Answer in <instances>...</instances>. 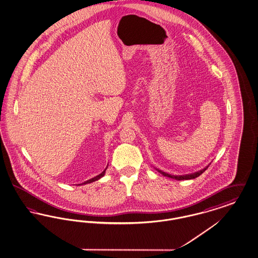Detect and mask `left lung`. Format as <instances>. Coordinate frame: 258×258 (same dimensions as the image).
Returning <instances> with one entry per match:
<instances>
[{
  "label": "left lung",
  "instance_id": "obj_1",
  "mask_svg": "<svg viewBox=\"0 0 258 258\" xmlns=\"http://www.w3.org/2000/svg\"><path fill=\"white\" fill-rule=\"evenodd\" d=\"M207 168H208V166L206 167L205 169H203V170H201V171H199V172H196V173H194V174H189V175H169V174H167L165 172H162V171H160V170H157V171H158L160 174H162V175H164V176H168V177H171V178H175L176 180H183V179H193V178H196L199 175H202Z\"/></svg>",
  "mask_w": 258,
  "mask_h": 258
}]
</instances>
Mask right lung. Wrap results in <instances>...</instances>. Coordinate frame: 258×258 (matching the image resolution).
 I'll list each match as a JSON object with an SVG mask.
<instances>
[{
  "mask_svg": "<svg viewBox=\"0 0 258 258\" xmlns=\"http://www.w3.org/2000/svg\"><path fill=\"white\" fill-rule=\"evenodd\" d=\"M107 169V167L105 168V170ZM105 170H103V172H102L100 175H97V176H95V177H93V178H90V179H88L87 181H85V182H83V184H86V183H91L93 181H95V180H98V179H100L101 177H103L104 174H105Z\"/></svg>",
  "mask_w": 258,
  "mask_h": 258,
  "instance_id": "right-lung-1",
  "label": "right lung"
}]
</instances>
